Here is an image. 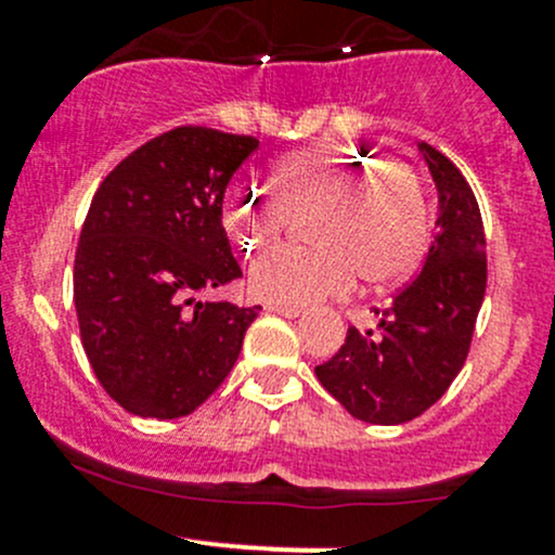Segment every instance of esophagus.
Returning a JSON list of instances; mask_svg holds the SVG:
<instances>
[{
    "mask_svg": "<svg viewBox=\"0 0 555 555\" xmlns=\"http://www.w3.org/2000/svg\"><path fill=\"white\" fill-rule=\"evenodd\" d=\"M268 311L273 313H282V317H300L304 313V306H295V304H282V300H271V304H266Z\"/></svg>",
    "mask_w": 555,
    "mask_h": 555,
    "instance_id": "34e87169",
    "label": "esophagus"
}]
</instances>
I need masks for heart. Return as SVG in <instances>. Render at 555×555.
Instances as JSON below:
<instances>
[{"instance_id": "heart-1", "label": "heart", "mask_w": 555, "mask_h": 555, "mask_svg": "<svg viewBox=\"0 0 555 555\" xmlns=\"http://www.w3.org/2000/svg\"><path fill=\"white\" fill-rule=\"evenodd\" d=\"M279 190L295 215H309V249H282L251 266V287L282 304H309L360 279L391 287L411 276L427 249V198L405 166H373L351 150H311L279 166ZM222 222L242 242H273L287 228L282 206L251 184H233Z\"/></svg>"}]
</instances>
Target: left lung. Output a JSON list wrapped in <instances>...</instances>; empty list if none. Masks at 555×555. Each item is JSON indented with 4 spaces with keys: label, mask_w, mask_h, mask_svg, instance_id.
I'll return each mask as SVG.
<instances>
[{
    "label": "left lung",
    "mask_w": 555,
    "mask_h": 555,
    "mask_svg": "<svg viewBox=\"0 0 555 555\" xmlns=\"http://www.w3.org/2000/svg\"><path fill=\"white\" fill-rule=\"evenodd\" d=\"M418 150L440 193L427 262L389 309H376V333L351 324L338 354L317 365L319 384L367 424L411 422L446 395L486 295V233L473 188L433 144Z\"/></svg>",
    "instance_id": "obj_1"
}]
</instances>
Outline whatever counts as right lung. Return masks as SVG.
I'll return each instance as SVG.
<instances>
[{"label": "right lung", "mask_w": 555, "mask_h": 555, "mask_svg": "<svg viewBox=\"0 0 555 555\" xmlns=\"http://www.w3.org/2000/svg\"><path fill=\"white\" fill-rule=\"evenodd\" d=\"M257 147L217 128H171L93 195L75 255L77 324L99 384L133 416H188L236 365L260 306L193 295L242 276L222 195Z\"/></svg>", "instance_id": "add662e5"}]
</instances>
